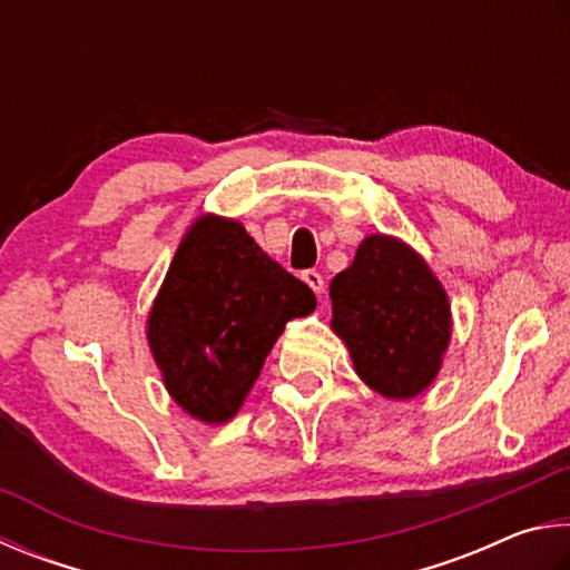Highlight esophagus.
Instances as JSON below:
<instances>
[{
	"mask_svg": "<svg viewBox=\"0 0 570 570\" xmlns=\"http://www.w3.org/2000/svg\"><path fill=\"white\" fill-rule=\"evenodd\" d=\"M303 279H305L307 285L313 287V291H315L317 295H321V293L325 291V279H323V275H321V273H317V269H305V273H303Z\"/></svg>",
	"mask_w": 570,
	"mask_h": 570,
	"instance_id": "34e87169",
	"label": "esophagus"
}]
</instances>
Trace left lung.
Segmentation results:
<instances>
[{
    "label": "left lung",
    "instance_id": "8db88e82",
    "mask_svg": "<svg viewBox=\"0 0 570 570\" xmlns=\"http://www.w3.org/2000/svg\"><path fill=\"white\" fill-rule=\"evenodd\" d=\"M333 331L355 373L391 401L421 395L451 343V303L425 259L391 235H367L331 283Z\"/></svg>",
    "mask_w": 570,
    "mask_h": 570
}]
</instances>
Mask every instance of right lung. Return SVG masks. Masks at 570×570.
<instances>
[{
    "label": "right lung",
    "instance_id": "1",
    "mask_svg": "<svg viewBox=\"0 0 570 570\" xmlns=\"http://www.w3.org/2000/svg\"><path fill=\"white\" fill-rule=\"evenodd\" d=\"M315 305L311 287L267 257L237 219L197 217L147 317L167 393L197 421L227 423L285 323Z\"/></svg>",
    "mask_w": 570,
    "mask_h": 570
}]
</instances>
